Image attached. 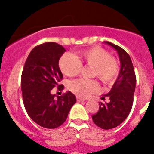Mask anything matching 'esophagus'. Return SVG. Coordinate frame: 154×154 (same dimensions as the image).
Returning a JSON list of instances; mask_svg holds the SVG:
<instances>
[{
    "label": "esophagus",
    "instance_id": "obj_1",
    "mask_svg": "<svg viewBox=\"0 0 154 154\" xmlns=\"http://www.w3.org/2000/svg\"><path fill=\"white\" fill-rule=\"evenodd\" d=\"M77 100L78 101V102H82V101L85 100V99H84V98H81V97H77Z\"/></svg>",
    "mask_w": 154,
    "mask_h": 154
}]
</instances>
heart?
Masks as SVG:
<instances>
[{
  "label": "heart",
  "instance_id": "1",
  "mask_svg": "<svg viewBox=\"0 0 154 154\" xmlns=\"http://www.w3.org/2000/svg\"><path fill=\"white\" fill-rule=\"evenodd\" d=\"M82 64L93 67L92 77H97L105 84L114 82L119 74V63L106 50L94 48L79 54L77 58L70 54H63L59 60V67L63 74L76 77L82 70ZM69 89L76 95L86 97L99 90V84L95 80L77 79L69 84Z\"/></svg>",
  "mask_w": 154,
  "mask_h": 154
}]
</instances>
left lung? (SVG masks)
I'll use <instances>...</instances> for the list:
<instances>
[{"label":"left lung","instance_id":"left-lung-1","mask_svg":"<svg viewBox=\"0 0 154 154\" xmlns=\"http://www.w3.org/2000/svg\"><path fill=\"white\" fill-rule=\"evenodd\" d=\"M117 51L120 70L116 82L107 94V103H100L99 110L92 115L93 121L104 130L114 128L126 120L131 110L136 87V75L131 57L120 47L105 41Z\"/></svg>","mask_w":154,"mask_h":154}]
</instances>
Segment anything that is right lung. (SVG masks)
Wrapping results in <instances>:
<instances>
[{
    "instance_id": "obj_1",
    "label": "right lung",
    "mask_w": 154,
    "mask_h": 154,
    "mask_svg": "<svg viewBox=\"0 0 154 154\" xmlns=\"http://www.w3.org/2000/svg\"><path fill=\"white\" fill-rule=\"evenodd\" d=\"M66 50L60 44L47 42L35 47L26 60L21 75L23 104L29 117L41 127L54 129L66 120L76 97L70 91L61 96L54 88L63 89L59 82L63 74L58 62Z\"/></svg>"
}]
</instances>
